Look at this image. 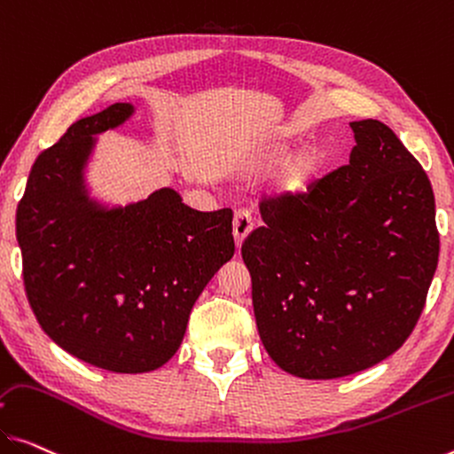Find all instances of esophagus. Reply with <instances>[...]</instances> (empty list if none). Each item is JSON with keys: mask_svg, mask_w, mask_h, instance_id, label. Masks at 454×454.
I'll list each match as a JSON object with an SVG mask.
<instances>
[{"mask_svg": "<svg viewBox=\"0 0 454 454\" xmlns=\"http://www.w3.org/2000/svg\"><path fill=\"white\" fill-rule=\"evenodd\" d=\"M251 233V219L246 211L241 213H235L233 217V241H235V247L241 249L243 241L247 239V235Z\"/></svg>", "mask_w": 454, "mask_h": 454, "instance_id": "1", "label": "esophagus"}]
</instances>
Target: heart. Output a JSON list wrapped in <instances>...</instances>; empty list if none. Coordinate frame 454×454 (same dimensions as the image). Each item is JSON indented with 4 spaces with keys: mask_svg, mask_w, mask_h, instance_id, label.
<instances>
[{
    "mask_svg": "<svg viewBox=\"0 0 454 454\" xmlns=\"http://www.w3.org/2000/svg\"><path fill=\"white\" fill-rule=\"evenodd\" d=\"M288 145L290 142H286V139L271 142L251 158L249 168L254 172L266 170L282 159L283 162L278 166L274 174L271 192L280 200H298L312 191V186L317 184L320 174H323L325 154L318 145L304 144L292 150L288 156H284Z\"/></svg>",
    "mask_w": 454,
    "mask_h": 454,
    "instance_id": "heart-1",
    "label": "heart"
}]
</instances>
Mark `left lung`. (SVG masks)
I'll list each match as a JSON object with an SVG mask.
<instances>
[{"instance_id":"1","label":"left lung","mask_w":454,"mask_h":454,"mask_svg":"<svg viewBox=\"0 0 454 454\" xmlns=\"http://www.w3.org/2000/svg\"><path fill=\"white\" fill-rule=\"evenodd\" d=\"M351 129L348 164L302 199L271 200L268 227L241 247L262 343L302 380L345 378L395 353L438 263L427 172L386 123Z\"/></svg>"}]
</instances>
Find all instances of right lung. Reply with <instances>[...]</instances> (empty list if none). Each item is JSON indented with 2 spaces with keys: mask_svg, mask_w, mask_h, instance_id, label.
I'll use <instances>...</instances> for the list:
<instances>
[{
  "mask_svg": "<svg viewBox=\"0 0 454 454\" xmlns=\"http://www.w3.org/2000/svg\"><path fill=\"white\" fill-rule=\"evenodd\" d=\"M134 114L131 103H114L74 121L36 158L16 215L42 331L114 373L162 367L200 292L235 254L229 208L194 211L170 186L125 205L93 197L89 162L99 136Z\"/></svg>",
  "mask_w": 454,
  "mask_h": 454,
  "instance_id": "right-lung-1",
  "label": "right lung"
}]
</instances>
